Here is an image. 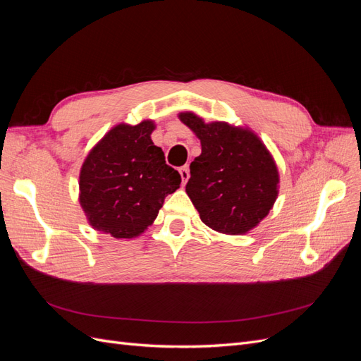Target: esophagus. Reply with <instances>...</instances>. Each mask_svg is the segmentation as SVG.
Segmentation results:
<instances>
[{"label":"esophagus","mask_w":361,"mask_h":361,"mask_svg":"<svg viewBox=\"0 0 361 361\" xmlns=\"http://www.w3.org/2000/svg\"><path fill=\"white\" fill-rule=\"evenodd\" d=\"M179 173H180V178H182V183H187V180L190 179V167L188 166L180 167Z\"/></svg>","instance_id":"1"}]
</instances>
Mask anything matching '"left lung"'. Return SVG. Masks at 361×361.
Listing matches in <instances>:
<instances>
[{
  "mask_svg": "<svg viewBox=\"0 0 361 361\" xmlns=\"http://www.w3.org/2000/svg\"><path fill=\"white\" fill-rule=\"evenodd\" d=\"M179 118L200 140L185 187L200 220L224 235H244L269 214L279 195V169L257 134L227 122L206 123L191 111Z\"/></svg>",
  "mask_w": 361,
  "mask_h": 361,
  "instance_id": "8db88e82",
  "label": "left lung"
}]
</instances>
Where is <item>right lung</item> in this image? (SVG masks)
Listing matches in <instances>:
<instances>
[{
    "label": "right lung",
    "mask_w": 361,
    "mask_h": 361,
    "mask_svg": "<svg viewBox=\"0 0 361 361\" xmlns=\"http://www.w3.org/2000/svg\"><path fill=\"white\" fill-rule=\"evenodd\" d=\"M154 120L118 123L97 141L80 171V204L87 221L117 239L137 238L158 216L164 199L180 185L150 135Z\"/></svg>",
    "instance_id": "right-lung-1"
}]
</instances>
